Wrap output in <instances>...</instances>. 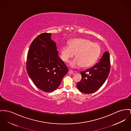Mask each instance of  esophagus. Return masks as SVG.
I'll return each mask as SVG.
<instances>
[{
    "mask_svg": "<svg viewBox=\"0 0 131 131\" xmlns=\"http://www.w3.org/2000/svg\"><path fill=\"white\" fill-rule=\"evenodd\" d=\"M69 73L70 74H73V73H74V72H73V70H69Z\"/></svg>",
    "mask_w": 131,
    "mask_h": 131,
    "instance_id": "34e87169",
    "label": "esophagus"
}]
</instances>
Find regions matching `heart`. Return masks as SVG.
I'll return each mask as SVG.
<instances>
[{"mask_svg": "<svg viewBox=\"0 0 131 131\" xmlns=\"http://www.w3.org/2000/svg\"><path fill=\"white\" fill-rule=\"evenodd\" d=\"M61 57L63 61L67 62L75 54L76 58L70 63L73 68L81 66L82 68H88L98 59L101 48L99 44L92 43L85 39H75L71 41L69 46H63L61 49Z\"/></svg>", "mask_w": 131, "mask_h": 131, "instance_id": "heart-1", "label": "heart"}]
</instances>
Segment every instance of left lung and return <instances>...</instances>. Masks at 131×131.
Here are the masks:
<instances>
[{
    "label": "left lung",
    "mask_w": 131,
    "mask_h": 131,
    "mask_svg": "<svg viewBox=\"0 0 131 131\" xmlns=\"http://www.w3.org/2000/svg\"><path fill=\"white\" fill-rule=\"evenodd\" d=\"M110 66L109 53L105 52L95 66L80 72L82 78L77 84L78 89L85 94L95 92L107 79L110 70Z\"/></svg>",
    "instance_id": "left-lung-1"
}]
</instances>
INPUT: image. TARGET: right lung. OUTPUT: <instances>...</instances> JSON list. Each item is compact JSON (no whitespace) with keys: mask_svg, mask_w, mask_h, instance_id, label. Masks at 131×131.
<instances>
[{"mask_svg":"<svg viewBox=\"0 0 131 131\" xmlns=\"http://www.w3.org/2000/svg\"><path fill=\"white\" fill-rule=\"evenodd\" d=\"M51 33L38 35L30 45L26 70L35 85L46 92L56 90L68 73V68L58 56L56 44Z\"/></svg>","mask_w":131,"mask_h":131,"instance_id":"right-lung-1","label":"right lung"}]
</instances>
